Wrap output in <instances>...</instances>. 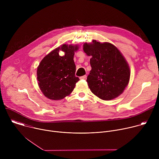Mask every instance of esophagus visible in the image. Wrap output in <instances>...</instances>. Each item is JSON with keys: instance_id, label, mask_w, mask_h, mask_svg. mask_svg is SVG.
<instances>
[{"instance_id": "obj_1", "label": "esophagus", "mask_w": 159, "mask_h": 159, "mask_svg": "<svg viewBox=\"0 0 159 159\" xmlns=\"http://www.w3.org/2000/svg\"><path fill=\"white\" fill-rule=\"evenodd\" d=\"M87 78V75H83L82 77H80V79H85Z\"/></svg>"}]
</instances>
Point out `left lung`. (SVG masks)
Wrapping results in <instances>:
<instances>
[{
	"label": "left lung",
	"instance_id": "obj_1",
	"mask_svg": "<svg viewBox=\"0 0 159 159\" xmlns=\"http://www.w3.org/2000/svg\"><path fill=\"white\" fill-rule=\"evenodd\" d=\"M84 43L83 49L92 56V69L87 82L91 92L101 99L109 101L119 96L128 85L130 77L129 66L114 45L109 43Z\"/></svg>",
	"mask_w": 159,
	"mask_h": 159
}]
</instances>
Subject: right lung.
I'll use <instances>...</instances> for the list:
<instances>
[{
	"instance_id": "add662e5",
	"label": "right lung",
	"mask_w": 159,
	"mask_h": 159,
	"mask_svg": "<svg viewBox=\"0 0 159 159\" xmlns=\"http://www.w3.org/2000/svg\"><path fill=\"white\" fill-rule=\"evenodd\" d=\"M77 46L63 44L44 57L37 69L39 87L43 94L48 99L60 100L69 96L79 80L76 77V66L74 61ZM60 50L65 52L61 57Z\"/></svg>"
}]
</instances>
